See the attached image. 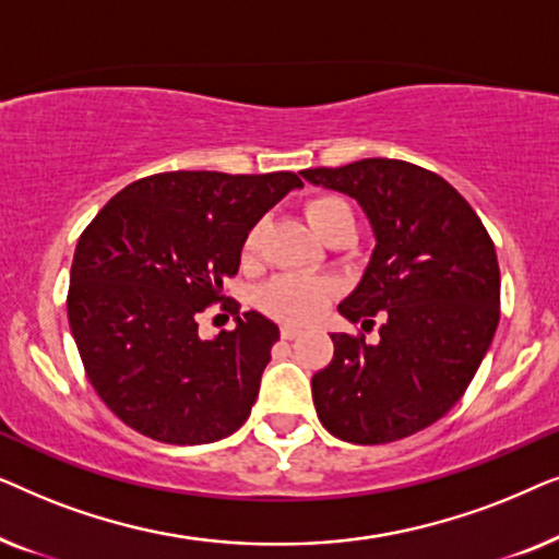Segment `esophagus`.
<instances>
[{
  "mask_svg": "<svg viewBox=\"0 0 559 559\" xmlns=\"http://www.w3.org/2000/svg\"><path fill=\"white\" fill-rule=\"evenodd\" d=\"M280 333H282V338H285V341H293V338H297V335H300V328H295V325H282Z\"/></svg>",
  "mask_w": 559,
  "mask_h": 559,
  "instance_id": "esophagus-1",
  "label": "esophagus"
}]
</instances>
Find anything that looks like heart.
<instances>
[{
  "mask_svg": "<svg viewBox=\"0 0 559 559\" xmlns=\"http://www.w3.org/2000/svg\"><path fill=\"white\" fill-rule=\"evenodd\" d=\"M308 221L310 226L316 228L318 236H323L328 228H333L341 221L354 218L348 203L343 198L335 195H323L316 198V201L308 203ZM259 247V226H254L247 236V254H254ZM335 293L333 282H328L323 277H308V274H280L272 282L259 289V308H262L266 316L285 320V323H310L316 320L320 312L325 310V305L331 302V297Z\"/></svg>",
  "mask_w": 559,
  "mask_h": 559,
  "instance_id": "obj_1",
  "label": "heart"
}]
</instances>
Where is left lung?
Instances as JSON below:
<instances>
[{
	"label": "left lung",
	"mask_w": 559,
	"mask_h": 559,
	"mask_svg": "<svg viewBox=\"0 0 559 559\" xmlns=\"http://www.w3.org/2000/svg\"><path fill=\"white\" fill-rule=\"evenodd\" d=\"M302 178L364 209L377 247L338 310L350 323L384 318L373 346L331 335L333 361L312 377L320 423L356 445L409 438L461 400L491 346L501 305L491 236L448 180L404 159L310 167Z\"/></svg>",
	"instance_id": "obj_1"
}]
</instances>
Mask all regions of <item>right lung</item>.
Wrapping results in <instances>:
<instances>
[{
    "label": "right lung",
    "mask_w": 559,
    "mask_h": 559,
    "mask_svg": "<svg viewBox=\"0 0 559 559\" xmlns=\"http://www.w3.org/2000/svg\"><path fill=\"white\" fill-rule=\"evenodd\" d=\"M295 188V173H159L119 190L86 226L68 323L121 423L170 445L216 442L247 423L280 328L236 310L234 331L203 341L198 316L224 300L249 231Z\"/></svg>",
    "instance_id": "1"
}]
</instances>
